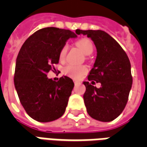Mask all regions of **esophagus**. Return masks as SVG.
I'll list each match as a JSON object with an SVG mask.
<instances>
[{"label": "esophagus", "mask_w": 147, "mask_h": 147, "mask_svg": "<svg viewBox=\"0 0 147 147\" xmlns=\"http://www.w3.org/2000/svg\"><path fill=\"white\" fill-rule=\"evenodd\" d=\"M74 83H75V85L76 86V85H78V84H80V82H77V81H75V82H74Z\"/></svg>", "instance_id": "34e87169"}]
</instances>
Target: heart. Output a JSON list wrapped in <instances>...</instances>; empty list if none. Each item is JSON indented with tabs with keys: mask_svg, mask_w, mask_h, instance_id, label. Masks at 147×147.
Masks as SVG:
<instances>
[{
	"mask_svg": "<svg viewBox=\"0 0 147 147\" xmlns=\"http://www.w3.org/2000/svg\"><path fill=\"white\" fill-rule=\"evenodd\" d=\"M76 45L80 47L82 51L86 55L92 53L94 50V45L92 42L88 38H82L76 42ZM67 51V45H64L61 48L59 53V59L64 61L66 57ZM87 72V67L85 65H76L69 64L63 68V73L68 77H71L75 80H79Z\"/></svg>",
	"mask_w": 147,
	"mask_h": 147,
	"instance_id": "b5f03b06",
	"label": "heart"
}]
</instances>
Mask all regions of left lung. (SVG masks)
<instances>
[{
    "label": "left lung",
    "mask_w": 147,
    "mask_h": 147,
    "mask_svg": "<svg viewBox=\"0 0 147 147\" xmlns=\"http://www.w3.org/2000/svg\"><path fill=\"white\" fill-rule=\"evenodd\" d=\"M90 38L97 49V57L90 71L88 80L83 82V94L86 111L99 121L109 122L116 119L126 106L132 85L131 64L127 55L119 43L103 30H79ZM101 83V87L93 86Z\"/></svg>",
    "instance_id": "left-lung-1"
}]
</instances>
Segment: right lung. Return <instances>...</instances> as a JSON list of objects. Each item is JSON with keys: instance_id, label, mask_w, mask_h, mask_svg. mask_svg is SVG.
I'll return each instance as SVG.
<instances>
[{"instance_id": "add662e5", "label": "right lung", "mask_w": 147, "mask_h": 147, "mask_svg": "<svg viewBox=\"0 0 147 147\" xmlns=\"http://www.w3.org/2000/svg\"><path fill=\"white\" fill-rule=\"evenodd\" d=\"M76 34L57 27L42 28L30 35L19 52L15 87L27 113L38 122L57 120L65 112L73 81L62 76L56 82L48 79L47 73L58 64L59 53L67 39L76 38Z\"/></svg>"}]
</instances>
